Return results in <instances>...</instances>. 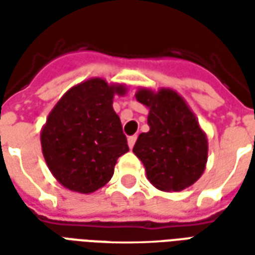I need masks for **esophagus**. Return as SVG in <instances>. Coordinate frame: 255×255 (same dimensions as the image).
Listing matches in <instances>:
<instances>
[{"label": "esophagus", "instance_id": "1", "mask_svg": "<svg viewBox=\"0 0 255 255\" xmlns=\"http://www.w3.org/2000/svg\"><path fill=\"white\" fill-rule=\"evenodd\" d=\"M136 142V135H132V136H128V146H129V149H132L133 144Z\"/></svg>", "mask_w": 255, "mask_h": 255}]
</instances>
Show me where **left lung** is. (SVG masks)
<instances>
[{
	"label": "left lung",
	"mask_w": 255,
	"mask_h": 255,
	"mask_svg": "<svg viewBox=\"0 0 255 255\" xmlns=\"http://www.w3.org/2000/svg\"><path fill=\"white\" fill-rule=\"evenodd\" d=\"M135 97L149 108L150 129L139 135L132 149L147 179L161 191L190 187L202 176L208 161V138L195 115L171 89H139Z\"/></svg>",
	"instance_id": "1"
}]
</instances>
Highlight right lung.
Wrapping results in <instances>:
<instances>
[{"label":"right lung","instance_id":"right-lung-1","mask_svg":"<svg viewBox=\"0 0 255 255\" xmlns=\"http://www.w3.org/2000/svg\"><path fill=\"white\" fill-rule=\"evenodd\" d=\"M126 91L123 84L89 79L68 90L49 113L41 132L42 153L65 188L90 194L104 187L117 158L129 150L113 111V97Z\"/></svg>","mask_w":255,"mask_h":255}]
</instances>
